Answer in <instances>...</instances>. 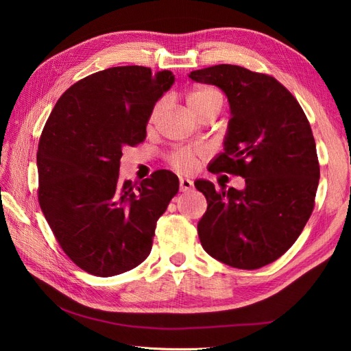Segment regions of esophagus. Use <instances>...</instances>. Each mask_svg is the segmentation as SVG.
Here are the masks:
<instances>
[{"label": "esophagus", "instance_id": "esophagus-1", "mask_svg": "<svg viewBox=\"0 0 351 351\" xmlns=\"http://www.w3.org/2000/svg\"><path fill=\"white\" fill-rule=\"evenodd\" d=\"M192 187H193V183L190 182L189 178H182L180 180V192H190V190H192Z\"/></svg>", "mask_w": 351, "mask_h": 351}]
</instances>
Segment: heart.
I'll list each match as a JSON object with an SVG mask.
<instances>
[{"instance_id": "1", "label": "heart", "mask_w": 351, "mask_h": 351, "mask_svg": "<svg viewBox=\"0 0 351 351\" xmlns=\"http://www.w3.org/2000/svg\"><path fill=\"white\" fill-rule=\"evenodd\" d=\"M187 107L190 108L195 115H199L202 111H206L209 108H219L222 105V93L219 89L214 86H196L187 93ZM161 110V104H156L155 108L151 112L149 117V124H152ZM169 164L173 168H176L180 173H190L193 171L196 164H197V155L193 149L190 147H178L174 152L169 155Z\"/></svg>"}]
</instances>
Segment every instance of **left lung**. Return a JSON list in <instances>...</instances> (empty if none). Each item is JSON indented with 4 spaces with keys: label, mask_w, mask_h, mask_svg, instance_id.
Segmentation results:
<instances>
[{
    "label": "left lung",
    "mask_w": 351,
    "mask_h": 351,
    "mask_svg": "<svg viewBox=\"0 0 351 351\" xmlns=\"http://www.w3.org/2000/svg\"><path fill=\"white\" fill-rule=\"evenodd\" d=\"M189 77L215 84L230 102L224 152L210 171L246 182L243 190H217L196 180L208 202L197 224L202 247L232 268H262L293 246L312 215L319 161L311 124L290 90L269 74L219 64Z\"/></svg>",
    "instance_id": "1"
}]
</instances>
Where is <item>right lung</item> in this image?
Wrapping results in <instances>:
<instances>
[{"mask_svg": "<svg viewBox=\"0 0 351 351\" xmlns=\"http://www.w3.org/2000/svg\"><path fill=\"white\" fill-rule=\"evenodd\" d=\"M174 83L168 70L111 67L76 82L42 130L38 199L67 256L97 277L130 271L149 256L156 221L178 192L158 169L134 189L120 182L127 146L145 141L156 101Z\"/></svg>", "mask_w": 351, "mask_h": 351, "instance_id": "right-lung-1", "label": "right lung"}]
</instances>
